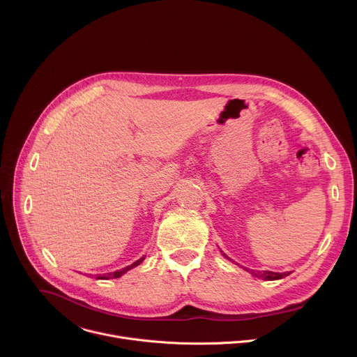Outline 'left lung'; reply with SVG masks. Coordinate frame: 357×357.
Returning a JSON list of instances; mask_svg holds the SVG:
<instances>
[{
	"instance_id": "left-lung-1",
	"label": "left lung",
	"mask_w": 357,
	"mask_h": 357,
	"mask_svg": "<svg viewBox=\"0 0 357 357\" xmlns=\"http://www.w3.org/2000/svg\"><path fill=\"white\" fill-rule=\"evenodd\" d=\"M223 256H226V254H223ZM227 257V256H226ZM247 271H250V270H247ZM254 277H257V278H263V280H280V278H284L285 275H288L287 273H273V271H254V270H251L250 271Z\"/></svg>"
}]
</instances>
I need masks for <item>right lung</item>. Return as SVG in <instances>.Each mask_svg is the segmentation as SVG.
I'll return each mask as SVG.
<instances>
[{"instance_id": "right-lung-1", "label": "right lung", "mask_w": 357, "mask_h": 357, "mask_svg": "<svg viewBox=\"0 0 357 357\" xmlns=\"http://www.w3.org/2000/svg\"><path fill=\"white\" fill-rule=\"evenodd\" d=\"M142 260H144V257L142 259H139V260H137L135 263H132L131 266H128V267H124V268H121V270H119V271H114V273H109V274H103V275H100V277H97L98 280H109V278H119V277H121L124 273H127L128 270H131V268H134V267H137L138 264H141L142 263Z\"/></svg>"}]
</instances>
